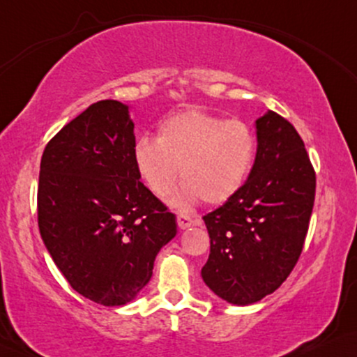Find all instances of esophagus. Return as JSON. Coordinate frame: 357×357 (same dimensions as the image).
Returning <instances> with one entry per match:
<instances>
[{"instance_id":"esophagus-1","label":"esophagus","mask_w":357,"mask_h":357,"mask_svg":"<svg viewBox=\"0 0 357 357\" xmlns=\"http://www.w3.org/2000/svg\"><path fill=\"white\" fill-rule=\"evenodd\" d=\"M176 220H178L179 229H183V231H184V229H189V227H191V225L201 224L199 219H191L186 214H178V218H176Z\"/></svg>"}]
</instances>
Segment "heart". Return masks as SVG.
I'll list each match as a JSON object with an SVG mask.
<instances>
[{
	"mask_svg": "<svg viewBox=\"0 0 357 357\" xmlns=\"http://www.w3.org/2000/svg\"><path fill=\"white\" fill-rule=\"evenodd\" d=\"M257 137L245 121L192 107L169 115L158 126L156 139L142 138L133 160L139 178L158 197L184 184L173 197L178 209L202 199L222 204L241 191L252 173Z\"/></svg>",
	"mask_w": 357,
	"mask_h": 357,
	"instance_id": "b5f03b06",
	"label": "heart"
}]
</instances>
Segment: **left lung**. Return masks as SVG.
I'll list each match as a JSON object with an SVG mask.
<instances>
[{
  "mask_svg": "<svg viewBox=\"0 0 357 357\" xmlns=\"http://www.w3.org/2000/svg\"><path fill=\"white\" fill-rule=\"evenodd\" d=\"M257 156L241 191L206 214L211 254L201 270L215 295L250 305L273 293L298 261L314 204L317 174L290 121H255Z\"/></svg>",
  "mask_w": 357,
  "mask_h": 357,
  "instance_id": "8db88e82",
  "label": "left lung"
}]
</instances>
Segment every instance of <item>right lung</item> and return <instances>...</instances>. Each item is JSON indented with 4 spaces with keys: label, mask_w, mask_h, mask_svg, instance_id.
<instances>
[{
    "label": "right lung",
    "mask_w": 357,
    "mask_h": 357,
    "mask_svg": "<svg viewBox=\"0 0 357 357\" xmlns=\"http://www.w3.org/2000/svg\"><path fill=\"white\" fill-rule=\"evenodd\" d=\"M128 107L92 103L44 148L38 224L69 285L103 306L128 303L150 282L176 215L139 181Z\"/></svg>",
    "instance_id": "right-lung-1"
}]
</instances>
